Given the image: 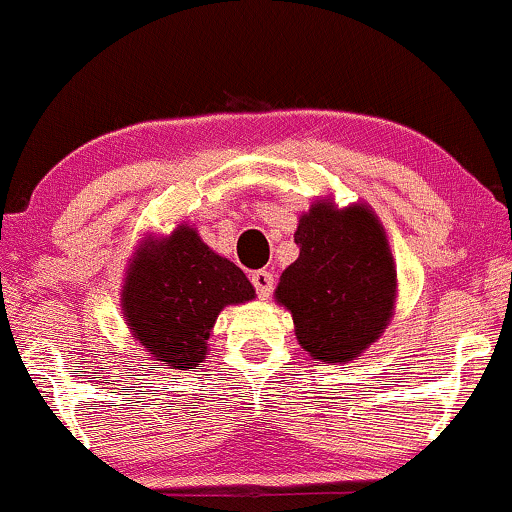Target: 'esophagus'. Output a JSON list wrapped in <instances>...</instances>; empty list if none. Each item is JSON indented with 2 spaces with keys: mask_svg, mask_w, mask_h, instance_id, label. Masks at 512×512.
Segmentation results:
<instances>
[{
  "mask_svg": "<svg viewBox=\"0 0 512 512\" xmlns=\"http://www.w3.org/2000/svg\"><path fill=\"white\" fill-rule=\"evenodd\" d=\"M250 281L262 300H267L269 295H272V291H274V274L272 272H267V269H257V272H252Z\"/></svg>",
  "mask_w": 512,
  "mask_h": 512,
  "instance_id": "34e87169",
  "label": "esophagus"
}]
</instances>
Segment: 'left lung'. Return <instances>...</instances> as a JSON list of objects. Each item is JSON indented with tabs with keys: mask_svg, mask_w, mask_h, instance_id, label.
Masks as SVG:
<instances>
[{
	"mask_svg": "<svg viewBox=\"0 0 512 512\" xmlns=\"http://www.w3.org/2000/svg\"><path fill=\"white\" fill-rule=\"evenodd\" d=\"M300 257L281 274L276 300L293 315L315 360L348 362L379 338L396 300V269L379 219L367 207L317 202L303 214Z\"/></svg>",
	"mask_w": 512,
	"mask_h": 512,
	"instance_id": "left-lung-1",
	"label": "left lung"
}]
</instances>
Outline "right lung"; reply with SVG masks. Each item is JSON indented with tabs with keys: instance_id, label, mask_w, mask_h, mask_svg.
Instances as JSON below:
<instances>
[{
	"instance_id": "1",
	"label": "right lung",
	"mask_w": 512,
	"mask_h": 512,
	"mask_svg": "<svg viewBox=\"0 0 512 512\" xmlns=\"http://www.w3.org/2000/svg\"><path fill=\"white\" fill-rule=\"evenodd\" d=\"M252 298L255 288L240 267L209 250L193 229L178 226L162 243L145 240L121 303L147 353L171 369H195L219 312Z\"/></svg>"
}]
</instances>
